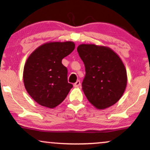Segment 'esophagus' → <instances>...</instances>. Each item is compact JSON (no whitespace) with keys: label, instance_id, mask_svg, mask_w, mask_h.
Here are the masks:
<instances>
[{"label":"esophagus","instance_id":"1","mask_svg":"<svg viewBox=\"0 0 150 150\" xmlns=\"http://www.w3.org/2000/svg\"><path fill=\"white\" fill-rule=\"evenodd\" d=\"M74 87H79V86L80 85V80H77L76 82H75V83H74Z\"/></svg>","mask_w":150,"mask_h":150}]
</instances>
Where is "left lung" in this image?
Returning a JSON list of instances; mask_svg holds the SVG:
<instances>
[{"label":"left lung","mask_w":150,"mask_h":150,"mask_svg":"<svg viewBox=\"0 0 150 150\" xmlns=\"http://www.w3.org/2000/svg\"><path fill=\"white\" fill-rule=\"evenodd\" d=\"M77 50L85 64L82 87L88 101L98 109L116 104L127 85L126 70L119 56L109 48L94 44H81Z\"/></svg>","instance_id":"1"}]
</instances>
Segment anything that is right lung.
I'll list each match as a JSON object with an SVG mask.
<instances>
[{
	"label": "right lung",
	"instance_id": "1",
	"mask_svg": "<svg viewBox=\"0 0 150 150\" xmlns=\"http://www.w3.org/2000/svg\"><path fill=\"white\" fill-rule=\"evenodd\" d=\"M75 49L73 42H50L32 52L23 72L26 90L36 102L53 108L65 99L73 85L68 82V69L62 59Z\"/></svg>",
	"mask_w": 150,
	"mask_h": 150
}]
</instances>
